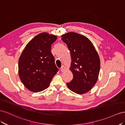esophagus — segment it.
I'll return each instance as SVG.
<instances>
[{"instance_id":"34e87169","label":"esophagus","mask_w":125,"mask_h":125,"mask_svg":"<svg viewBox=\"0 0 125 125\" xmlns=\"http://www.w3.org/2000/svg\"><path fill=\"white\" fill-rule=\"evenodd\" d=\"M60 70H61V72H64V71L65 70V66L63 65H62L61 67Z\"/></svg>"}]
</instances>
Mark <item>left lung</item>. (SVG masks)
Returning <instances> with one entry per match:
<instances>
[{
    "label": "left lung",
    "mask_w": 125,
    "mask_h": 125,
    "mask_svg": "<svg viewBox=\"0 0 125 125\" xmlns=\"http://www.w3.org/2000/svg\"><path fill=\"white\" fill-rule=\"evenodd\" d=\"M62 40L70 51V70L73 80L66 85L78 94L90 91L96 84L100 71V59L92 42L83 35L70 32L62 35Z\"/></svg>",
    "instance_id": "obj_1"
}]
</instances>
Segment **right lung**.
Returning a JSON list of instances; mask_svg holds the SVG:
<instances>
[{
	"label": "right lung",
	"mask_w": 125,
	"mask_h": 125,
	"mask_svg": "<svg viewBox=\"0 0 125 125\" xmlns=\"http://www.w3.org/2000/svg\"><path fill=\"white\" fill-rule=\"evenodd\" d=\"M57 36L42 32L24 48L19 59L18 73L24 86L32 92L44 90L58 71L51 52Z\"/></svg>",
	"instance_id": "add662e5"
}]
</instances>
